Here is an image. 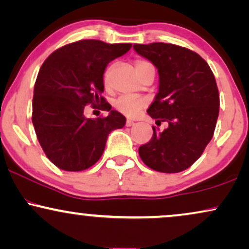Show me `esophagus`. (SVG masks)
Here are the masks:
<instances>
[{
	"label": "esophagus",
	"mask_w": 249,
	"mask_h": 249,
	"mask_svg": "<svg viewBox=\"0 0 249 249\" xmlns=\"http://www.w3.org/2000/svg\"><path fill=\"white\" fill-rule=\"evenodd\" d=\"M133 124H134V122L131 121V119H127V121H126V126H127V127L132 126V125H133Z\"/></svg>",
	"instance_id": "34e87169"
}]
</instances>
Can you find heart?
I'll use <instances>...</instances> for the list:
<instances>
[{
  "label": "heart",
  "mask_w": 249,
  "mask_h": 249,
  "mask_svg": "<svg viewBox=\"0 0 249 249\" xmlns=\"http://www.w3.org/2000/svg\"><path fill=\"white\" fill-rule=\"evenodd\" d=\"M148 64H149V63L147 61L138 59V61L135 62V69H137L138 71ZM144 106H146V100L137 96H121L118 97L115 102L116 110L122 112L123 115L128 116V117H133V116L137 115Z\"/></svg>",
  "instance_id": "obj_1"
}]
</instances>
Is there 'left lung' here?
<instances>
[{"instance_id":"left-lung-1","label":"left lung","mask_w":249,"mask_h":249,"mask_svg":"<svg viewBox=\"0 0 249 249\" xmlns=\"http://www.w3.org/2000/svg\"><path fill=\"white\" fill-rule=\"evenodd\" d=\"M152 62L160 77L159 92L147 112L164 131L153 126V138L139 148L150 169L176 174L190 168L212 140L219 112V95L208 63L192 50L171 43L133 45Z\"/></svg>"}]
</instances>
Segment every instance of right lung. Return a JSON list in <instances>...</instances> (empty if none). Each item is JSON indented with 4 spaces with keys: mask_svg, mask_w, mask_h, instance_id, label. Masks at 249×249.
I'll use <instances>...</instances> for the list:
<instances>
[{
    "mask_svg": "<svg viewBox=\"0 0 249 249\" xmlns=\"http://www.w3.org/2000/svg\"><path fill=\"white\" fill-rule=\"evenodd\" d=\"M131 43L80 40L55 50L41 67L34 85L32 123L47 157L65 171H81L99 161L111 131L126 118L101 96L107 65L131 49ZM102 100L105 119H87L88 103Z\"/></svg>",
    "mask_w": 249,
    "mask_h": 249,
    "instance_id": "right-lung-1",
    "label": "right lung"
}]
</instances>
